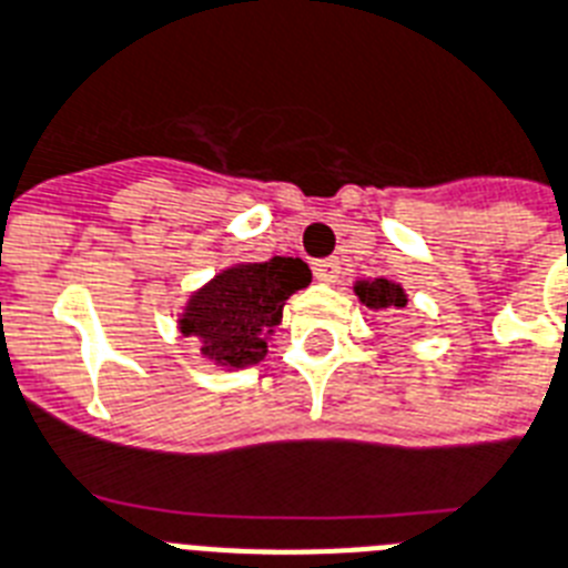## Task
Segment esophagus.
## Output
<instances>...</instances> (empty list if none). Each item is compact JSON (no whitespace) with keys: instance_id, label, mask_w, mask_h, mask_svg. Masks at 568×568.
Here are the masks:
<instances>
[{"instance_id":"34e87169","label":"esophagus","mask_w":568,"mask_h":568,"mask_svg":"<svg viewBox=\"0 0 568 568\" xmlns=\"http://www.w3.org/2000/svg\"><path fill=\"white\" fill-rule=\"evenodd\" d=\"M312 274H315V280H321V283H335L341 274L338 260H315L312 262Z\"/></svg>"}]
</instances>
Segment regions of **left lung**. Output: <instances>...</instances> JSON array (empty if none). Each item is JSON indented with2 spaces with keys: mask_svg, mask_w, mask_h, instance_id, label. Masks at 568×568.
<instances>
[{
  "mask_svg": "<svg viewBox=\"0 0 568 568\" xmlns=\"http://www.w3.org/2000/svg\"><path fill=\"white\" fill-rule=\"evenodd\" d=\"M356 294L364 306L373 308V312L405 308V303H408L403 285L390 283V280H362V283H356Z\"/></svg>",
  "mask_w": 568,
  "mask_h": 568,
  "instance_id": "obj_1",
  "label": "left lung"
}]
</instances>
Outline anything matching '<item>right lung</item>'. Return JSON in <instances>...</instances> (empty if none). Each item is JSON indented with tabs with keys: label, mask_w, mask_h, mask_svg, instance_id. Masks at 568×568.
<instances>
[{
	"label": "right lung",
	"mask_w": 568,
	"mask_h": 568,
	"mask_svg": "<svg viewBox=\"0 0 568 568\" xmlns=\"http://www.w3.org/2000/svg\"><path fill=\"white\" fill-rule=\"evenodd\" d=\"M308 283L312 271L294 256L233 265L189 297L180 332L201 341V353L221 367L260 364L285 300Z\"/></svg>",
	"instance_id": "right-lung-1"
}]
</instances>
